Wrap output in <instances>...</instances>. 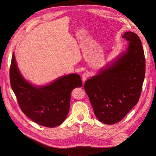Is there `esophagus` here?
Here are the masks:
<instances>
[{
    "label": "esophagus",
    "instance_id": "esophagus-1",
    "mask_svg": "<svg viewBox=\"0 0 156 156\" xmlns=\"http://www.w3.org/2000/svg\"><path fill=\"white\" fill-rule=\"evenodd\" d=\"M88 77H89L88 73L84 72V73L82 75V80H83V81H85L88 78Z\"/></svg>",
    "mask_w": 156,
    "mask_h": 156
}]
</instances>
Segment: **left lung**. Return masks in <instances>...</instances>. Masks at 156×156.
Returning a JSON list of instances; mask_svg holds the SVG:
<instances>
[{
  "label": "left lung",
  "instance_id": "8db88e82",
  "mask_svg": "<svg viewBox=\"0 0 156 156\" xmlns=\"http://www.w3.org/2000/svg\"><path fill=\"white\" fill-rule=\"evenodd\" d=\"M122 37L129 42L125 52L84 84L95 116L108 125L121 121L137 104L145 75V57L140 37L131 31L125 32Z\"/></svg>",
  "mask_w": 156,
  "mask_h": 156
}]
</instances>
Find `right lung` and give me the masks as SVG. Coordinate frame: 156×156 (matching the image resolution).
Masks as SVG:
<instances>
[{
	"label": "right lung",
	"mask_w": 156,
	"mask_h": 156,
	"mask_svg": "<svg viewBox=\"0 0 156 156\" xmlns=\"http://www.w3.org/2000/svg\"><path fill=\"white\" fill-rule=\"evenodd\" d=\"M11 88L22 111L37 124L48 128L60 125L70 108L72 90L83 85L76 73L61 77L51 84L34 87L20 74L14 53L9 68Z\"/></svg>",
	"instance_id": "1"
}]
</instances>
